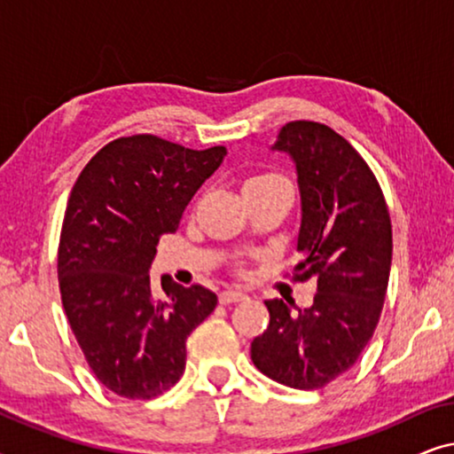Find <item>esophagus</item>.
Returning <instances> with one entry per match:
<instances>
[{"label": "esophagus", "instance_id": "esophagus-1", "mask_svg": "<svg viewBox=\"0 0 454 454\" xmlns=\"http://www.w3.org/2000/svg\"><path fill=\"white\" fill-rule=\"evenodd\" d=\"M219 300H221V303L241 301V300H246V294H244V291H233V289H227V291H223Z\"/></svg>", "mask_w": 454, "mask_h": 454}]
</instances>
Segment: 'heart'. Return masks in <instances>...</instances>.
<instances>
[{"label":"heart","mask_w":454,"mask_h":454,"mask_svg":"<svg viewBox=\"0 0 454 454\" xmlns=\"http://www.w3.org/2000/svg\"><path fill=\"white\" fill-rule=\"evenodd\" d=\"M277 179H283L275 176V173H258V176H252L246 179L244 185H252V184H262V182H277Z\"/></svg>","instance_id":"obj_1"}]
</instances>
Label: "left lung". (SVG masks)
Here are the masks:
<instances>
[{
	"mask_svg": "<svg viewBox=\"0 0 454 454\" xmlns=\"http://www.w3.org/2000/svg\"><path fill=\"white\" fill-rule=\"evenodd\" d=\"M272 151L295 163L301 198L297 281L316 278L309 308L266 300L270 322L252 362L285 387L314 390L345 374L370 343L387 297L393 229L374 173L325 123L289 121Z\"/></svg>",
	"mask_w": 454,
	"mask_h": 454,
	"instance_id": "8db88e82",
	"label": "left lung"
}]
</instances>
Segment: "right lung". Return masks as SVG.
I'll return each instance as SVG.
<instances>
[{
  "mask_svg": "<svg viewBox=\"0 0 454 454\" xmlns=\"http://www.w3.org/2000/svg\"><path fill=\"white\" fill-rule=\"evenodd\" d=\"M225 146L207 151L151 134L117 138L74 184L61 225L58 277L74 337L98 382L126 399H153L185 370V339L216 308L202 285L182 287L151 264L159 238L176 233Z\"/></svg>",
  "mask_w": 454,
  "mask_h": 454,
  "instance_id": "right-lung-1",
  "label": "right lung"
}]
</instances>
